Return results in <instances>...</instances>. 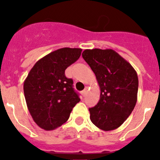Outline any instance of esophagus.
Segmentation results:
<instances>
[{"mask_svg":"<svg viewBox=\"0 0 160 160\" xmlns=\"http://www.w3.org/2000/svg\"><path fill=\"white\" fill-rule=\"evenodd\" d=\"M87 92H88V90H87V89L83 90V91H81V94H82V96H83V97H85V96H86Z\"/></svg>","mask_w":160,"mask_h":160,"instance_id":"34e87169","label":"esophagus"}]
</instances>
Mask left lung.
Here are the masks:
<instances>
[{
  "instance_id": "8db88e82",
  "label": "left lung",
  "mask_w": 160,
  "mask_h": 160,
  "mask_svg": "<svg viewBox=\"0 0 160 160\" xmlns=\"http://www.w3.org/2000/svg\"><path fill=\"white\" fill-rule=\"evenodd\" d=\"M83 59L96 76L100 100L89 108L92 123L103 131L114 130L125 122L137 102L138 79L129 62L113 49H86Z\"/></svg>"
}]
</instances>
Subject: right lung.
<instances>
[{"label":"right lung","instance_id":"obj_1","mask_svg":"<svg viewBox=\"0 0 160 160\" xmlns=\"http://www.w3.org/2000/svg\"><path fill=\"white\" fill-rule=\"evenodd\" d=\"M81 49L62 48L40 59L24 82L27 107L34 122L46 131L56 129L68 120L80 101L65 70L81 55Z\"/></svg>","mask_w":160,"mask_h":160}]
</instances>
